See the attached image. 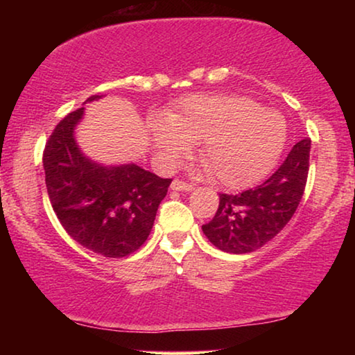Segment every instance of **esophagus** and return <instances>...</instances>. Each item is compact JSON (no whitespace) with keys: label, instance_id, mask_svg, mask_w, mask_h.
<instances>
[{"label":"esophagus","instance_id":"1","mask_svg":"<svg viewBox=\"0 0 355 355\" xmlns=\"http://www.w3.org/2000/svg\"><path fill=\"white\" fill-rule=\"evenodd\" d=\"M171 189H173V191L189 192V191H192L193 186H192V184H187V182H184V181H179V179H174V181L171 182Z\"/></svg>","mask_w":355,"mask_h":355}]
</instances>
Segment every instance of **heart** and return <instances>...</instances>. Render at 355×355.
Listing matches in <instances>:
<instances>
[{
    "instance_id": "1",
    "label": "heart",
    "mask_w": 355,
    "mask_h": 355,
    "mask_svg": "<svg viewBox=\"0 0 355 355\" xmlns=\"http://www.w3.org/2000/svg\"><path fill=\"white\" fill-rule=\"evenodd\" d=\"M152 140L159 157L174 163L200 145V159L227 189L252 186L278 162L288 140L284 116L242 95H192L155 121Z\"/></svg>"
}]
</instances>
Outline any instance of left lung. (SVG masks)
Instances as JSON below:
<instances>
[{
	"label": "left lung",
	"instance_id": "1",
	"mask_svg": "<svg viewBox=\"0 0 355 355\" xmlns=\"http://www.w3.org/2000/svg\"><path fill=\"white\" fill-rule=\"evenodd\" d=\"M309 159L310 139H302L259 187L237 196L220 193V205L213 220L202 226L203 234L227 254H249L263 247L297 210L307 184Z\"/></svg>",
	"mask_w": 355,
	"mask_h": 355
}]
</instances>
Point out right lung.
<instances>
[{
	"label": "right lung",
	"mask_w": 355,
	"mask_h": 355,
	"mask_svg": "<svg viewBox=\"0 0 355 355\" xmlns=\"http://www.w3.org/2000/svg\"><path fill=\"white\" fill-rule=\"evenodd\" d=\"M98 98L94 95L87 101ZM84 110L60 121L45 145L48 197L72 239L95 254L121 259L147 241L171 179L134 163L103 166L87 158L74 139Z\"/></svg>",
	"instance_id": "right-lung-1"
}]
</instances>
